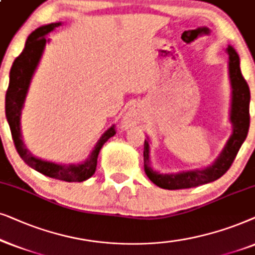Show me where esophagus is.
<instances>
[{
	"mask_svg": "<svg viewBox=\"0 0 255 255\" xmlns=\"http://www.w3.org/2000/svg\"><path fill=\"white\" fill-rule=\"evenodd\" d=\"M134 125V115L131 112H129L127 115H126V118L124 119V126L125 127H130V126Z\"/></svg>",
	"mask_w": 255,
	"mask_h": 255,
	"instance_id": "esophagus-1",
	"label": "esophagus"
}]
</instances>
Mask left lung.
<instances>
[{
    "mask_svg": "<svg viewBox=\"0 0 255 255\" xmlns=\"http://www.w3.org/2000/svg\"><path fill=\"white\" fill-rule=\"evenodd\" d=\"M229 54L230 79L232 85V110L231 121L233 124V134L222 151L218 159L210 167L203 170H193L181 172V174L162 175L149 167V144L144 141L143 161L144 171L149 179L162 189L178 190L199 186L213 182L222 177L229 170L238 154L240 147L245 141L250 128V87L240 71L239 56L232 46L226 49Z\"/></svg>",
    "mask_w": 255,
    "mask_h": 255,
    "instance_id": "1",
    "label": "left lung"
}]
</instances>
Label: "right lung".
<instances>
[{
  "instance_id": "right-lung-1",
  "label": "right lung",
  "mask_w": 255,
  "mask_h": 255,
  "mask_svg": "<svg viewBox=\"0 0 255 255\" xmlns=\"http://www.w3.org/2000/svg\"><path fill=\"white\" fill-rule=\"evenodd\" d=\"M60 24H62L60 22L51 23V24L44 25L42 28L35 30L26 39L25 46L21 54L13 60L11 70H10L9 86L5 94V115L16 150L29 167L51 178L65 182H83L85 179L90 178L96 171L98 155H99L101 147L108 138L114 136L117 133L114 126L100 137L90 158L86 162L77 165L57 164V163L46 162L32 156L23 144L21 127H19V117H21V111L23 104H24L26 92H28L30 80L38 65L46 43V38L44 36Z\"/></svg>"
}]
</instances>
